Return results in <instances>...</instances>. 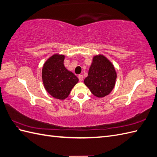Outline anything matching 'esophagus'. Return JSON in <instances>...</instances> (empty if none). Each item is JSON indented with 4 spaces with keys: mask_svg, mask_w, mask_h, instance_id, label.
<instances>
[{
    "mask_svg": "<svg viewBox=\"0 0 157 157\" xmlns=\"http://www.w3.org/2000/svg\"><path fill=\"white\" fill-rule=\"evenodd\" d=\"M78 78H79V80L80 82H82V81H83V77L82 75H78Z\"/></svg>",
    "mask_w": 157,
    "mask_h": 157,
    "instance_id": "34e87169",
    "label": "esophagus"
}]
</instances>
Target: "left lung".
<instances>
[{
    "label": "left lung",
    "instance_id": "obj_1",
    "mask_svg": "<svg viewBox=\"0 0 157 157\" xmlns=\"http://www.w3.org/2000/svg\"><path fill=\"white\" fill-rule=\"evenodd\" d=\"M117 74L114 65L103 55L93 57L85 85L98 98L108 95L114 89Z\"/></svg>",
    "mask_w": 157,
    "mask_h": 157
}]
</instances>
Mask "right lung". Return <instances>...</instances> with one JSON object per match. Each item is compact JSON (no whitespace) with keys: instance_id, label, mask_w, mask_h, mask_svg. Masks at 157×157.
<instances>
[{"instance_id":"1","label":"right lung","mask_w":157,"mask_h":157,"mask_svg":"<svg viewBox=\"0 0 157 157\" xmlns=\"http://www.w3.org/2000/svg\"><path fill=\"white\" fill-rule=\"evenodd\" d=\"M63 55L54 54L43 66L42 79L46 91L59 100H65L70 95L78 78L65 67Z\"/></svg>"}]
</instances>
